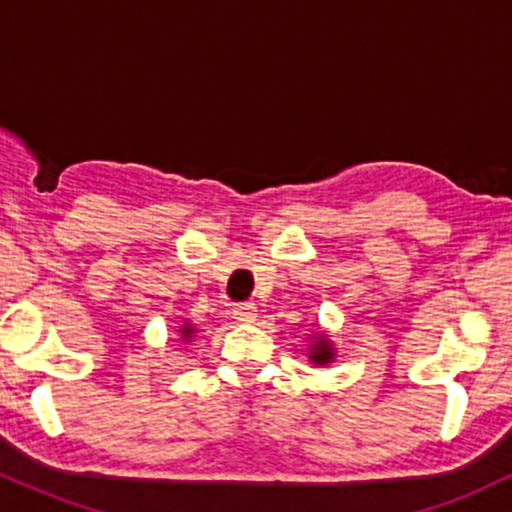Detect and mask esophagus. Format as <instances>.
I'll return each mask as SVG.
<instances>
[{
  "mask_svg": "<svg viewBox=\"0 0 512 512\" xmlns=\"http://www.w3.org/2000/svg\"><path fill=\"white\" fill-rule=\"evenodd\" d=\"M257 316V306L250 304V302H241L234 306V318L238 320V323H252Z\"/></svg>",
  "mask_w": 512,
  "mask_h": 512,
  "instance_id": "34e87169",
  "label": "esophagus"
}]
</instances>
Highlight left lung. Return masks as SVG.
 <instances>
[{"label": "left lung", "mask_w": 512, "mask_h": 512, "mask_svg": "<svg viewBox=\"0 0 512 512\" xmlns=\"http://www.w3.org/2000/svg\"><path fill=\"white\" fill-rule=\"evenodd\" d=\"M332 356H335V353H332L330 342H325V339H318V342L313 344L309 358L313 360V363L325 365V363H332Z\"/></svg>", "instance_id": "left-lung-1"}]
</instances>
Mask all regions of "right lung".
I'll return each instance as SVG.
<instances>
[{"mask_svg":"<svg viewBox=\"0 0 512 512\" xmlns=\"http://www.w3.org/2000/svg\"><path fill=\"white\" fill-rule=\"evenodd\" d=\"M192 332H194L192 327H182V330H180V335H185V339H187V337H192Z\"/></svg>","mask_w":512,"mask_h":512,"instance_id":"right-lung-1","label":"right lung"}]
</instances>
